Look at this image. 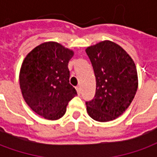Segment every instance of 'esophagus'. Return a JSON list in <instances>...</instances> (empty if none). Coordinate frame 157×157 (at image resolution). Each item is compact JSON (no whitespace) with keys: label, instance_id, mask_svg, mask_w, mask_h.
Segmentation results:
<instances>
[{"label":"esophagus","instance_id":"esophagus-1","mask_svg":"<svg viewBox=\"0 0 157 157\" xmlns=\"http://www.w3.org/2000/svg\"><path fill=\"white\" fill-rule=\"evenodd\" d=\"M75 89H76L77 94H78V95H80V94H81V92H82V88H81V86H77L75 87Z\"/></svg>","mask_w":157,"mask_h":157}]
</instances>
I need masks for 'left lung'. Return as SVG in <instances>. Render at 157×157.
I'll list each match as a JSON object with an SVG mask.
<instances>
[{
  "instance_id": "8db88e82",
  "label": "left lung",
  "mask_w": 157,
  "mask_h": 157,
  "mask_svg": "<svg viewBox=\"0 0 157 157\" xmlns=\"http://www.w3.org/2000/svg\"><path fill=\"white\" fill-rule=\"evenodd\" d=\"M96 76V94L86 102L94 120L108 122L122 115L135 98L138 75L134 60L121 46L104 40L86 48Z\"/></svg>"
}]
</instances>
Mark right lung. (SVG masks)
<instances>
[{
	"label": "right lung",
	"mask_w": 157,
	"mask_h": 157,
	"mask_svg": "<svg viewBox=\"0 0 157 157\" xmlns=\"http://www.w3.org/2000/svg\"><path fill=\"white\" fill-rule=\"evenodd\" d=\"M74 51L56 42H45L23 59L19 83L26 103L49 120L64 116L68 102L77 95L70 84L68 63Z\"/></svg>",
	"instance_id": "right-lung-1"
}]
</instances>
